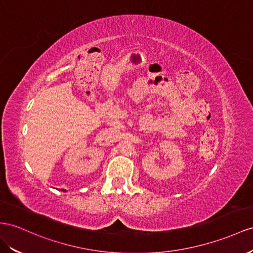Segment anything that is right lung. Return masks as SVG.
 <instances>
[{
  "label": "right lung",
  "instance_id": "1",
  "mask_svg": "<svg viewBox=\"0 0 253 253\" xmlns=\"http://www.w3.org/2000/svg\"><path fill=\"white\" fill-rule=\"evenodd\" d=\"M62 191H66V190H64V189H62Z\"/></svg>",
  "mask_w": 253,
  "mask_h": 253
}]
</instances>
